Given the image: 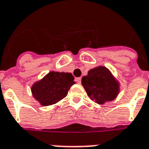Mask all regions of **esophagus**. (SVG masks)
<instances>
[{"label": "esophagus", "instance_id": "1", "mask_svg": "<svg viewBox=\"0 0 149 149\" xmlns=\"http://www.w3.org/2000/svg\"><path fill=\"white\" fill-rule=\"evenodd\" d=\"M76 81L78 83V84H81V78H76Z\"/></svg>", "mask_w": 149, "mask_h": 149}]
</instances>
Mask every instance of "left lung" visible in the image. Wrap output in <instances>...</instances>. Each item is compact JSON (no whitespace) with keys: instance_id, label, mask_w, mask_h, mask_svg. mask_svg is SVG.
<instances>
[{"instance_id":"obj_1","label":"left lung","mask_w":149,"mask_h":149,"mask_svg":"<svg viewBox=\"0 0 149 149\" xmlns=\"http://www.w3.org/2000/svg\"><path fill=\"white\" fill-rule=\"evenodd\" d=\"M88 95L98 104L112 101L119 93V83L105 67L91 69L81 79Z\"/></svg>"}]
</instances>
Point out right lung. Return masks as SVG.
Here are the masks:
<instances>
[{"instance_id":"add662e5","label":"right lung","mask_w":149,"mask_h":149,"mask_svg":"<svg viewBox=\"0 0 149 149\" xmlns=\"http://www.w3.org/2000/svg\"><path fill=\"white\" fill-rule=\"evenodd\" d=\"M74 79L71 73L51 71L33 85L32 93L42 106L54 104L66 97L71 86L75 83Z\"/></svg>"}]
</instances>
